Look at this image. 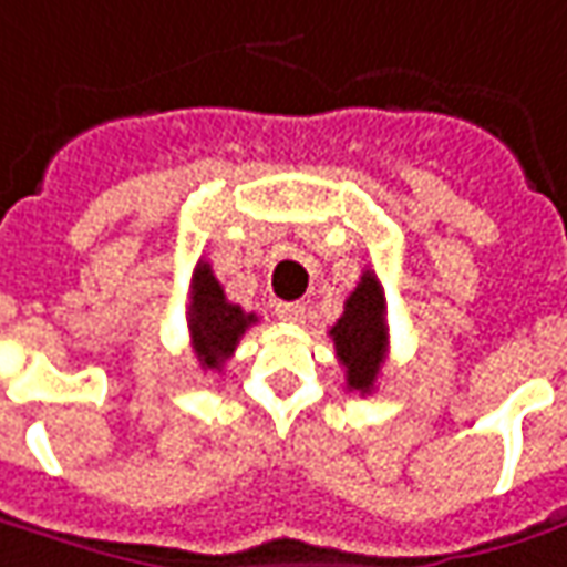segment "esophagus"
Segmentation results:
<instances>
[{
    "instance_id": "esophagus-1",
    "label": "esophagus",
    "mask_w": 567,
    "mask_h": 567,
    "mask_svg": "<svg viewBox=\"0 0 567 567\" xmlns=\"http://www.w3.org/2000/svg\"><path fill=\"white\" fill-rule=\"evenodd\" d=\"M276 316L285 319V322H300L303 319V303L300 300H282V303H276Z\"/></svg>"
}]
</instances>
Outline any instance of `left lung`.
I'll use <instances>...</instances> for the list:
<instances>
[{"mask_svg": "<svg viewBox=\"0 0 567 567\" xmlns=\"http://www.w3.org/2000/svg\"><path fill=\"white\" fill-rule=\"evenodd\" d=\"M384 291L375 272L365 269L360 285L344 300V313L332 326L338 363L344 365L350 391L372 394L384 357H388V322H384Z\"/></svg>", "mask_w": 567, "mask_h": 567, "instance_id": "obj_1", "label": "left lung"}]
</instances>
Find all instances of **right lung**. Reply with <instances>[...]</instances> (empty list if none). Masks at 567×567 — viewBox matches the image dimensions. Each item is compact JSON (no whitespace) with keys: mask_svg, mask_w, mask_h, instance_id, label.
<instances>
[{"mask_svg":"<svg viewBox=\"0 0 567 567\" xmlns=\"http://www.w3.org/2000/svg\"><path fill=\"white\" fill-rule=\"evenodd\" d=\"M257 316L245 313L238 303H229L223 295L210 264L198 260L192 272V300H188V338L202 369L217 372L238 348V338L248 332Z\"/></svg>","mask_w":567,"mask_h":567,"instance_id":"1","label":"right lung"}]
</instances>
